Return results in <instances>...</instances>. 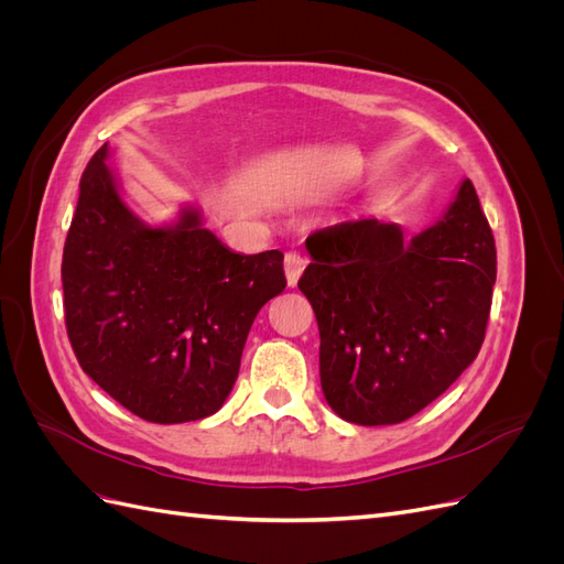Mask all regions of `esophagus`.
Wrapping results in <instances>:
<instances>
[{"label": "esophagus", "mask_w": 564, "mask_h": 564, "mask_svg": "<svg viewBox=\"0 0 564 564\" xmlns=\"http://www.w3.org/2000/svg\"><path fill=\"white\" fill-rule=\"evenodd\" d=\"M305 261L301 253H296V251H289L286 256H284V275H286V284L289 286H296L299 284V278H301V272L305 270Z\"/></svg>", "instance_id": "1"}]
</instances>
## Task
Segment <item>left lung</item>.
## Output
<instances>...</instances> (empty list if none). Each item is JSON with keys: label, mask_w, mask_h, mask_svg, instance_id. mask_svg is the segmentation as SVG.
Wrapping results in <instances>:
<instances>
[{"label": "left lung", "mask_w": 564, "mask_h": 564, "mask_svg": "<svg viewBox=\"0 0 564 564\" xmlns=\"http://www.w3.org/2000/svg\"><path fill=\"white\" fill-rule=\"evenodd\" d=\"M305 249L299 289L317 317L322 392L344 421H406L480 352L497 247L468 178L412 240L365 218L313 232Z\"/></svg>", "instance_id": "obj_1"}]
</instances>
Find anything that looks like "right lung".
<instances>
[{
	"mask_svg": "<svg viewBox=\"0 0 564 564\" xmlns=\"http://www.w3.org/2000/svg\"><path fill=\"white\" fill-rule=\"evenodd\" d=\"M108 160L106 143L79 181L63 249L67 336L87 377L131 414L207 419L230 395L256 315L284 292V256L235 253L197 204L148 224Z\"/></svg>",
	"mask_w": 564,
	"mask_h": 564,
	"instance_id": "right-lung-1",
	"label": "right lung"
}]
</instances>
